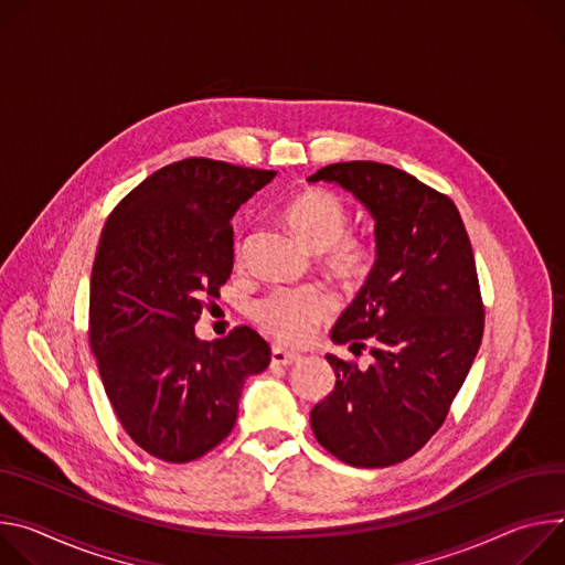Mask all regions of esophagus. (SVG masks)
Returning a JSON list of instances; mask_svg holds the SVG:
<instances>
[{"mask_svg": "<svg viewBox=\"0 0 565 565\" xmlns=\"http://www.w3.org/2000/svg\"><path fill=\"white\" fill-rule=\"evenodd\" d=\"M296 361H300V354H298V352L282 350V348H278V345L271 348V363H274V365H291V363H296Z\"/></svg>", "mask_w": 565, "mask_h": 565, "instance_id": "obj_1", "label": "esophagus"}]
</instances>
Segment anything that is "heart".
Instances as JSON below:
<instances>
[{"label": "heart", "mask_w": 565, "mask_h": 565, "mask_svg": "<svg viewBox=\"0 0 565 565\" xmlns=\"http://www.w3.org/2000/svg\"><path fill=\"white\" fill-rule=\"evenodd\" d=\"M285 222L309 246L319 250V260L341 282H361L377 260L374 242L354 231L348 204L323 188H307L285 209ZM244 250V239L235 242V256ZM332 311V296L319 285L278 287L254 305L256 323L282 343H302Z\"/></svg>", "instance_id": "obj_1"}]
</instances>
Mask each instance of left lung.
<instances>
[{
    "mask_svg": "<svg viewBox=\"0 0 565 565\" xmlns=\"http://www.w3.org/2000/svg\"><path fill=\"white\" fill-rule=\"evenodd\" d=\"M350 191L372 215L377 260L332 328L372 365L328 354L334 391L309 422L341 462L397 465L443 426L478 354L484 307L476 260L451 198L413 174L377 163H330L309 177Z\"/></svg>",
    "mask_w": 565,
    "mask_h": 565,
    "instance_id": "8db88e82",
    "label": "left lung"
}]
</instances>
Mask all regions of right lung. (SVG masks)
<instances>
[{"instance_id":"1","label":"right lung","mask_w":565,"mask_h":565,"mask_svg":"<svg viewBox=\"0 0 565 565\" xmlns=\"http://www.w3.org/2000/svg\"><path fill=\"white\" fill-rule=\"evenodd\" d=\"M274 170L191 157L152 172L111 211L89 285V345L132 440L191 462L233 430L244 380L271 361L246 326L200 341L206 298L233 269L231 217Z\"/></svg>"}]
</instances>
